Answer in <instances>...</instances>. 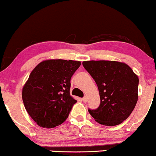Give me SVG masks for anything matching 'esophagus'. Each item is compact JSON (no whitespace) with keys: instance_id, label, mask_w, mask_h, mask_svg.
<instances>
[{"instance_id":"esophagus-1","label":"esophagus","mask_w":156,"mask_h":156,"mask_svg":"<svg viewBox=\"0 0 156 156\" xmlns=\"http://www.w3.org/2000/svg\"><path fill=\"white\" fill-rule=\"evenodd\" d=\"M82 100L83 101V102H87V98L86 97V96H85V97L84 98H83V99H82Z\"/></svg>"}]
</instances>
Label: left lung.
<instances>
[{
  "instance_id": "1",
  "label": "left lung",
  "mask_w": 156,
  "mask_h": 156,
  "mask_svg": "<svg viewBox=\"0 0 156 156\" xmlns=\"http://www.w3.org/2000/svg\"><path fill=\"white\" fill-rule=\"evenodd\" d=\"M83 67L95 80L100 105L88 109L95 121L116 126L129 117L138 100L139 78L124 63L114 61H83Z\"/></svg>"
}]
</instances>
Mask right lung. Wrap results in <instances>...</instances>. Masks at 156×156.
<instances>
[{"label": "right lung", "mask_w": 156, "mask_h": 156, "mask_svg": "<svg viewBox=\"0 0 156 156\" xmlns=\"http://www.w3.org/2000/svg\"><path fill=\"white\" fill-rule=\"evenodd\" d=\"M81 63L51 59L39 63L24 85L22 97L32 119L43 128H54L66 121L73 105L71 78Z\"/></svg>", "instance_id": "obj_1"}]
</instances>
